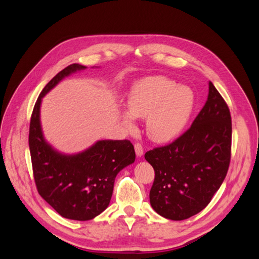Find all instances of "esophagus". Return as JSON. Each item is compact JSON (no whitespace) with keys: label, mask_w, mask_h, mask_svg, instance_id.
<instances>
[{"label":"esophagus","mask_w":259,"mask_h":259,"mask_svg":"<svg viewBox=\"0 0 259 259\" xmlns=\"http://www.w3.org/2000/svg\"><path fill=\"white\" fill-rule=\"evenodd\" d=\"M135 152H136V155L138 156H142L144 154V149H143V145L140 143H136L135 144Z\"/></svg>","instance_id":"esophagus-1"}]
</instances>
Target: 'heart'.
Returning <instances> with one entry per match:
<instances>
[{"instance_id": "obj_1", "label": "heart", "mask_w": 259, "mask_h": 259, "mask_svg": "<svg viewBox=\"0 0 259 259\" xmlns=\"http://www.w3.org/2000/svg\"><path fill=\"white\" fill-rule=\"evenodd\" d=\"M127 104L128 109L121 111L127 128H135V117H147L149 136L162 143L177 136L186 126L194 106V94L189 86L154 75L132 86Z\"/></svg>"}]
</instances>
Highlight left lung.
<instances>
[{
    "instance_id": "1",
    "label": "left lung",
    "mask_w": 259,
    "mask_h": 259,
    "mask_svg": "<svg viewBox=\"0 0 259 259\" xmlns=\"http://www.w3.org/2000/svg\"><path fill=\"white\" fill-rule=\"evenodd\" d=\"M231 135L229 108L209 82L207 100L191 127L145 154L155 174L149 198L156 213L184 221L206 207L228 171Z\"/></svg>"
}]
</instances>
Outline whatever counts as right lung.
I'll return each mask as SVG.
<instances>
[{
  "label": "right lung",
  "mask_w": 259,
  "mask_h": 259,
  "mask_svg": "<svg viewBox=\"0 0 259 259\" xmlns=\"http://www.w3.org/2000/svg\"><path fill=\"white\" fill-rule=\"evenodd\" d=\"M85 66L70 65L46 84L33 108L29 148L34 182L41 197L59 215L73 221H90L108 207L114 179L135 161L130 140H98L86 150L64 154L45 140L40 121L42 98L62 79Z\"/></svg>",
  "instance_id": "1"
}]
</instances>
